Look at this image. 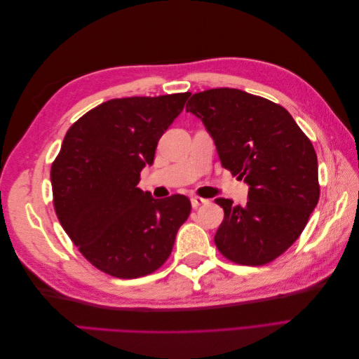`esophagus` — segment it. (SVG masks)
Instances as JSON below:
<instances>
[{
  "instance_id": "1",
  "label": "esophagus",
  "mask_w": 359,
  "mask_h": 359,
  "mask_svg": "<svg viewBox=\"0 0 359 359\" xmlns=\"http://www.w3.org/2000/svg\"><path fill=\"white\" fill-rule=\"evenodd\" d=\"M190 201H191V206H193V208H199V206L208 203V201L203 199V198H199V196H193Z\"/></svg>"
}]
</instances>
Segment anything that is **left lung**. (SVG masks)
<instances>
[{
	"label": "left lung",
	"mask_w": 359,
	"mask_h": 359,
	"mask_svg": "<svg viewBox=\"0 0 359 359\" xmlns=\"http://www.w3.org/2000/svg\"><path fill=\"white\" fill-rule=\"evenodd\" d=\"M222 166L248 184L245 206L219 198L224 219L214 241L235 264L273 262L298 240L319 201L318 156L283 106L235 88L191 95Z\"/></svg>",
	"instance_id": "8db88e82"
}]
</instances>
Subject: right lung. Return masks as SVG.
<instances>
[{
	"instance_id": "1",
	"label": "right lung",
	"mask_w": 359,
	"mask_h": 359,
	"mask_svg": "<svg viewBox=\"0 0 359 359\" xmlns=\"http://www.w3.org/2000/svg\"><path fill=\"white\" fill-rule=\"evenodd\" d=\"M190 93L126 97L99 104L66 133L52 163L53 206L82 256L103 273L137 278L170 256L191 203L182 194L154 199L137 187L158 139Z\"/></svg>"
}]
</instances>
